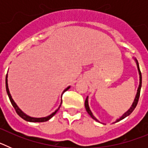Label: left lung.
<instances>
[{"mask_svg": "<svg viewBox=\"0 0 148 148\" xmlns=\"http://www.w3.org/2000/svg\"><path fill=\"white\" fill-rule=\"evenodd\" d=\"M136 64H137V67H138V73H139V80H140V82H139V86H138V90H137V93H136V98H135V100H134V101H133V104H132L131 108H130V109L128 110L127 111L126 113H125V114H123V116H121V117H120L119 119L118 120L116 121H121V120H122L123 119H125V117H127V116H128L130 114H131V113L133 112V110H134V109L136 108V107L137 104H138V99H139V96H140V91H141V87H142V73H141L140 71V69H139V66H138V61H136ZM84 106H85V108H86V110H87V112L88 113V114L90 115L91 117H92V119H93L94 120H95V121H98L94 117V116L92 115V113H91V111H90V108H89V105H88V97H87V99H86L85 100V103H84Z\"/></svg>", "mask_w": 148, "mask_h": 148, "instance_id": "obj_1", "label": "left lung"}]
</instances>
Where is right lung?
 Wrapping results in <instances>:
<instances>
[{
  "label": "right lung",
  "instance_id": "add662e5",
  "mask_svg": "<svg viewBox=\"0 0 148 148\" xmlns=\"http://www.w3.org/2000/svg\"><path fill=\"white\" fill-rule=\"evenodd\" d=\"M70 88V87H68L66 89V90L63 92V93L65 92V91H66V90H68V89ZM6 92H7L8 94V96H9V98H10V101H11L12 103V105L13 106V108H15V111H16L17 114L18 115V116H20V117H21L23 119L26 120V121H30V122H44V121H48V120L50 119L52 117H53V116H54L55 114H56L57 112H58V110H59L60 107H61V105L59 106V108H58V109L56 110V111H55L54 113H53L51 115H49V116H47V117H44V118H32V117H30V116H27V115L25 114V113H23V112H22L21 110L20 109H19V108H18V106H17V104H15V101H13V99H12V96L11 95H10V90H9V88H8V84H7V74H6ZM62 93V94H63ZM61 103H62V101H61Z\"/></svg>",
  "mask_w": 148,
  "mask_h": 148
}]
</instances>
